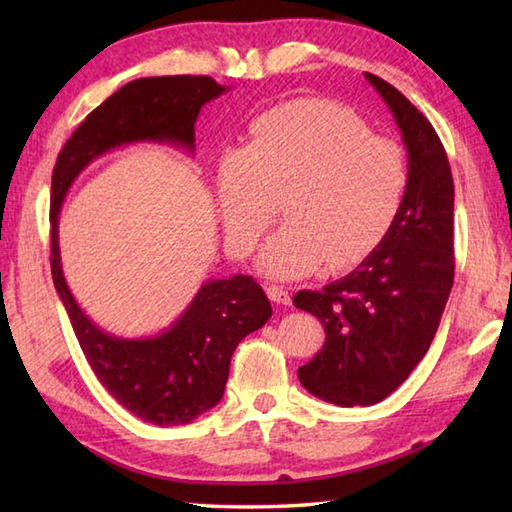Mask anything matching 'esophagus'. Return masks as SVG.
Wrapping results in <instances>:
<instances>
[{"label": "esophagus", "mask_w": 512, "mask_h": 512, "mask_svg": "<svg viewBox=\"0 0 512 512\" xmlns=\"http://www.w3.org/2000/svg\"><path fill=\"white\" fill-rule=\"evenodd\" d=\"M266 292H268V299L275 301L277 306H290V292H288L286 288H281V286H268Z\"/></svg>", "instance_id": "esophagus-1"}]
</instances>
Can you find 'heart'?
I'll use <instances>...</instances> for the list:
<instances>
[{"label":"heart","mask_w":512,"mask_h":512,"mask_svg":"<svg viewBox=\"0 0 512 512\" xmlns=\"http://www.w3.org/2000/svg\"><path fill=\"white\" fill-rule=\"evenodd\" d=\"M217 202L233 253L244 257L275 220L286 191L288 222L268 237L259 270L299 279L347 268L383 242L405 202L409 167L396 140L374 136L330 101H297L262 114L250 140L217 165Z\"/></svg>","instance_id":"1"}]
</instances>
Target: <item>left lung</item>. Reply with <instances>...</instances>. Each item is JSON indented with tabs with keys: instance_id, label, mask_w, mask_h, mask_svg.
<instances>
[{
	"instance_id": "left-lung-1",
	"label": "left lung",
	"mask_w": 512,
	"mask_h": 512,
	"mask_svg": "<svg viewBox=\"0 0 512 512\" xmlns=\"http://www.w3.org/2000/svg\"><path fill=\"white\" fill-rule=\"evenodd\" d=\"M402 134L409 184L398 217L350 275L299 290L325 343L299 380L339 407H369L405 383L436 336L453 286V176L436 129L394 85L365 72Z\"/></svg>"
}]
</instances>
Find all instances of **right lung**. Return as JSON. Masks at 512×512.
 <instances>
[{
  "instance_id": "right-lung-1",
  "label": "right lung",
  "mask_w": 512,
  "mask_h": 512,
  "mask_svg": "<svg viewBox=\"0 0 512 512\" xmlns=\"http://www.w3.org/2000/svg\"><path fill=\"white\" fill-rule=\"evenodd\" d=\"M228 92L211 76H147L123 85L76 127L52 171V281L101 385L136 418L176 427L213 409L224 396L231 356L246 334L270 319L262 286L248 275L209 279L171 328L145 339L101 330L65 284L59 253V211L79 173L99 156L132 143L195 149L202 107Z\"/></svg>"
}]
</instances>
